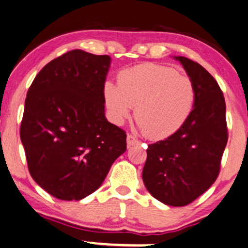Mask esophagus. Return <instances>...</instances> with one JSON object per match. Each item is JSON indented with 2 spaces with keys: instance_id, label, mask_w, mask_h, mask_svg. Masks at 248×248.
<instances>
[{
  "instance_id": "34e87169",
  "label": "esophagus",
  "mask_w": 248,
  "mask_h": 248,
  "mask_svg": "<svg viewBox=\"0 0 248 248\" xmlns=\"http://www.w3.org/2000/svg\"><path fill=\"white\" fill-rule=\"evenodd\" d=\"M138 144H140V141L138 140L137 138L134 136V135H131V134H128L127 135V145H128V147L134 146V145H138Z\"/></svg>"
}]
</instances>
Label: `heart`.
I'll list each match as a JSON object with an SVG mask.
<instances>
[{"label":"heart","mask_w":248,"mask_h":248,"mask_svg":"<svg viewBox=\"0 0 248 248\" xmlns=\"http://www.w3.org/2000/svg\"><path fill=\"white\" fill-rule=\"evenodd\" d=\"M119 85L104 84V101L115 124H121L135 108V120L145 136L160 140L177 133L193 112L194 81L176 69L144 63L121 71Z\"/></svg>","instance_id":"obj_1"}]
</instances>
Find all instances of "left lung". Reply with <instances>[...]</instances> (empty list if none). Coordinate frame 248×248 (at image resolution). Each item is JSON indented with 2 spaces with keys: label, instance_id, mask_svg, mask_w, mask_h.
<instances>
[{
  "label": "left lung",
  "instance_id": "obj_1",
  "mask_svg": "<svg viewBox=\"0 0 248 248\" xmlns=\"http://www.w3.org/2000/svg\"><path fill=\"white\" fill-rule=\"evenodd\" d=\"M196 88L193 112L177 133L147 146L143 181L167 205L185 206L212 186L228 141L226 102L220 86L202 65L177 57Z\"/></svg>",
  "mask_w": 248,
  "mask_h": 248
}]
</instances>
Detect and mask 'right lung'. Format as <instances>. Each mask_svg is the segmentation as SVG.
I'll return each instance as SVG.
<instances>
[{
  "instance_id": "1",
  "label": "right lung",
  "mask_w": 248,
  "mask_h": 248,
  "mask_svg": "<svg viewBox=\"0 0 248 248\" xmlns=\"http://www.w3.org/2000/svg\"><path fill=\"white\" fill-rule=\"evenodd\" d=\"M110 61L74 49L48 62L28 90L20 126L28 170L59 200L94 193L127 150L126 131L104 115Z\"/></svg>"
}]
</instances>
